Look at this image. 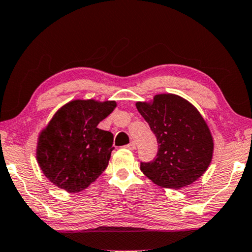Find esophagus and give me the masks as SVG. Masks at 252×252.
I'll list each match as a JSON object with an SVG mask.
<instances>
[{"mask_svg":"<svg viewBox=\"0 0 252 252\" xmlns=\"http://www.w3.org/2000/svg\"><path fill=\"white\" fill-rule=\"evenodd\" d=\"M125 148L130 150V151H134L135 149H136V144H135V142H130L129 144H127V145L125 146Z\"/></svg>","mask_w":252,"mask_h":252,"instance_id":"esophagus-1","label":"esophagus"}]
</instances>
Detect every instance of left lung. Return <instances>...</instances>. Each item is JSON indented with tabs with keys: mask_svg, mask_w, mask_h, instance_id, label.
Segmentation results:
<instances>
[{
	"mask_svg": "<svg viewBox=\"0 0 252 252\" xmlns=\"http://www.w3.org/2000/svg\"><path fill=\"white\" fill-rule=\"evenodd\" d=\"M142 117L157 136L158 150L141 170L162 188L180 189L204 175L211 164L214 142L206 122L195 106L172 94L136 102Z\"/></svg>",
	"mask_w": 252,
	"mask_h": 252,
	"instance_id": "left-lung-1",
	"label": "left lung"
}]
</instances>
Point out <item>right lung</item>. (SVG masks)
<instances>
[{"label": "right lung", "instance_id": "add662e5", "mask_svg": "<svg viewBox=\"0 0 252 252\" xmlns=\"http://www.w3.org/2000/svg\"><path fill=\"white\" fill-rule=\"evenodd\" d=\"M116 106V101L77 99L56 111L40 131L36 151L38 164L50 183L79 192L104 171L114 150V135L96 126Z\"/></svg>", "mask_w": 252, "mask_h": 252}]
</instances>
